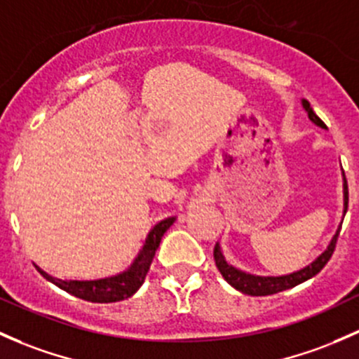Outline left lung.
Listing matches in <instances>:
<instances>
[{"instance_id": "left-lung-1", "label": "left lung", "mask_w": 359, "mask_h": 359, "mask_svg": "<svg viewBox=\"0 0 359 359\" xmlns=\"http://www.w3.org/2000/svg\"><path fill=\"white\" fill-rule=\"evenodd\" d=\"M301 104H303V108L306 110L308 118L311 120L315 126L325 129V123H323L322 120L318 118V115L313 111V108L309 107L308 101L301 100ZM342 175H344V172H342ZM346 211H348V182H346V177H344V215H346ZM339 232H341V227L337 229L335 236L332 237L330 244L327 246L325 251H323L322 255L315 259V262H311L308 266H304V269L292 271V273H287V275H278V277H262V275L246 273V271H243V270L236 269L233 265H230L227 259H225L224 252H222L220 244H217V246H215V251H213L215 263H217V269L220 270L222 277H224L233 289L241 290V292L248 294V296H269V294H277V292H280V290L296 287V285L306 282L308 278L315 277V275L318 273V271L322 270L327 263H329L332 255H334Z\"/></svg>"}]
</instances>
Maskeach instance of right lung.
<instances>
[{
	"instance_id": "obj_1",
	"label": "right lung",
	"mask_w": 359,
	"mask_h": 359,
	"mask_svg": "<svg viewBox=\"0 0 359 359\" xmlns=\"http://www.w3.org/2000/svg\"><path fill=\"white\" fill-rule=\"evenodd\" d=\"M175 220V217H168L165 218V220L158 222V224L149 230L141 251L137 252V256H135L134 262L130 263L129 269L113 275V277L97 278V280H62V278L51 277L50 273L41 270L37 265L34 266H36L37 271H39L46 280L53 282V284L58 285L60 289L72 294V296L90 301V303H116V301L130 297L132 294L137 292V289L141 287L142 282H144L146 278V273H148L151 266V262H153L154 258V252H156L158 246H160L161 237H163V233L172 227V224Z\"/></svg>"
}]
</instances>
